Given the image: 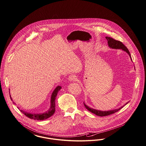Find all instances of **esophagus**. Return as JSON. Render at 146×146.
Listing matches in <instances>:
<instances>
[{
	"label": "esophagus",
	"instance_id": "esophagus-1",
	"mask_svg": "<svg viewBox=\"0 0 146 146\" xmlns=\"http://www.w3.org/2000/svg\"><path fill=\"white\" fill-rule=\"evenodd\" d=\"M68 79L70 82H74L76 79V77L74 75L72 74V75H70L69 77H68Z\"/></svg>",
	"mask_w": 146,
	"mask_h": 146
}]
</instances>
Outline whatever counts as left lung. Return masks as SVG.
I'll return each mask as SVG.
<instances>
[{
  "mask_svg": "<svg viewBox=\"0 0 146 146\" xmlns=\"http://www.w3.org/2000/svg\"><path fill=\"white\" fill-rule=\"evenodd\" d=\"M106 39L108 41V45L109 46V47L111 49H121L123 51H125L130 56L131 61L132 60V58H131V55H130V53L129 51V50L127 49V48L125 46V45L120 41H118L117 40H115L114 39H113L111 37H109V36H106ZM129 103L127 102L123 106L119 108L118 109H115V110H111V111H99V110H95V109H94V108H92L89 107L88 106H87L86 104H85L84 102V106L85 107V108L89 111H90L91 113L96 114V115L98 116H100V117H104V116H107V115H109L110 114H113L117 111H119L120 109H121L124 106H125L126 104H127Z\"/></svg>",
  "mask_w": 146,
  "mask_h": 146,
  "instance_id": "left-lung-1",
  "label": "left lung"
}]
</instances>
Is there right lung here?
Masks as SVG:
<instances>
[{"label":"right lung","mask_w":146,"mask_h":146,"mask_svg":"<svg viewBox=\"0 0 146 146\" xmlns=\"http://www.w3.org/2000/svg\"><path fill=\"white\" fill-rule=\"evenodd\" d=\"M61 86H57L55 88V89L54 90L52 93L51 96V100H50V107L49 108V110L43 113H28L27 111H24L23 110H21L20 111L24 114L26 117H27L28 118L32 119H34V120H43L45 119H46L48 118H50V117H51L55 113V100L56 97L57 96V93L59 91L61 90ZM10 96V98L11 100L12 98ZM14 104H15L14 102ZM19 109V108L17 107ZM20 110V109H19Z\"/></svg>","instance_id":"obj_1"}]
</instances>
